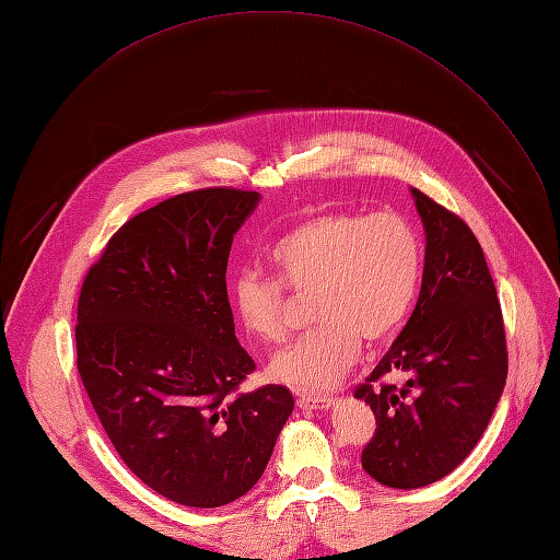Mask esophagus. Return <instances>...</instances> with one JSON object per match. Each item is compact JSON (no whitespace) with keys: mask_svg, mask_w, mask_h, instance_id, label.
<instances>
[{"mask_svg":"<svg viewBox=\"0 0 560 560\" xmlns=\"http://www.w3.org/2000/svg\"><path fill=\"white\" fill-rule=\"evenodd\" d=\"M298 404H300V408H306V410H322V408H331L334 399L327 395L304 393V395H298Z\"/></svg>","mask_w":560,"mask_h":560,"instance_id":"obj_1","label":"esophagus"}]
</instances>
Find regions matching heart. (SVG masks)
Returning <instances> with one entry per match:
<instances>
[{
  "mask_svg": "<svg viewBox=\"0 0 560 560\" xmlns=\"http://www.w3.org/2000/svg\"><path fill=\"white\" fill-rule=\"evenodd\" d=\"M275 279L241 272L233 308L245 331L262 342L285 336L283 289L313 292L317 325L281 349L270 363L279 384L329 390L354 361L361 336L388 338L406 317L422 277L418 231L395 213L372 218L329 211L285 231L270 249Z\"/></svg>",
  "mask_w": 560,
  "mask_h": 560,
  "instance_id": "1",
  "label": "heart"
}]
</instances>
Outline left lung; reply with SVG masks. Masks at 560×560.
<instances>
[{"instance_id":"1","label":"left lung","mask_w":560,"mask_h":560,"mask_svg":"<svg viewBox=\"0 0 560 560\" xmlns=\"http://www.w3.org/2000/svg\"><path fill=\"white\" fill-rule=\"evenodd\" d=\"M424 224V275L413 315L357 390L376 418L363 450L381 486L435 483L467 458L502 399L509 357L502 308L483 249L454 213L410 188ZM401 373V387L374 380Z\"/></svg>"}]
</instances>
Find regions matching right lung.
I'll return each instance as SVG.
<instances>
[{"label":"right lung","instance_id":"1","mask_svg":"<svg viewBox=\"0 0 560 560\" xmlns=\"http://www.w3.org/2000/svg\"><path fill=\"white\" fill-rule=\"evenodd\" d=\"M258 192L206 188L131 218L88 272L77 370L131 472L192 509L247 494L295 399L285 386L233 397L254 370L226 298L233 235Z\"/></svg>","mask_w":560,"mask_h":560}]
</instances>
